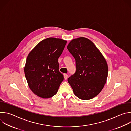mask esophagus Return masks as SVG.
Instances as JSON below:
<instances>
[{"label":"esophagus","mask_w":131,"mask_h":131,"mask_svg":"<svg viewBox=\"0 0 131 131\" xmlns=\"http://www.w3.org/2000/svg\"><path fill=\"white\" fill-rule=\"evenodd\" d=\"M64 78H65V79H67V78L68 77V75L67 74H64Z\"/></svg>","instance_id":"34e87169"}]
</instances>
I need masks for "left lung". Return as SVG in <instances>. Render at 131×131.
<instances>
[{
	"mask_svg": "<svg viewBox=\"0 0 131 131\" xmlns=\"http://www.w3.org/2000/svg\"><path fill=\"white\" fill-rule=\"evenodd\" d=\"M67 48L76 60V72L68 79L74 94L84 100L95 97L106 82V60L95 45L84 37L72 40Z\"/></svg>",
	"mask_w": 131,
	"mask_h": 131,
	"instance_id": "obj_1",
	"label": "left lung"
}]
</instances>
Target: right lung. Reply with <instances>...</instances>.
Segmentation results:
<instances>
[{
    "label": "right lung",
    "instance_id": "obj_1",
    "mask_svg": "<svg viewBox=\"0 0 131 131\" xmlns=\"http://www.w3.org/2000/svg\"><path fill=\"white\" fill-rule=\"evenodd\" d=\"M67 41L48 38L29 53L24 67L28 86L35 94L43 99L55 95L64 77L59 71L58 59Z\"/></svg>",
    "mask_w": 131,
    "mask_h": 131
}]
</instances>
